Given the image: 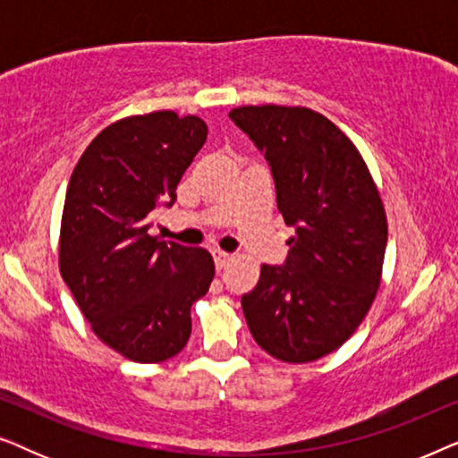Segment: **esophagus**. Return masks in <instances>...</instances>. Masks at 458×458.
<instances>
[{
  "instance_id": "1",
  "label": "esophagus",
  "mask_w": 458,
  "mask_h": 458,
  "mask_svg": "<svg viewBox=\"0 0 458 458\" xmlns=\"http://www.w3.org/2000/svg\"><path fill=\"white\" fill-rule=\"evenodd\" d=\"M212 256H215V267L218 268V271H221L223 267H227V262L231 260V254L223 252V250H215V252H212Z\"/></svg>"
}]
</instances>
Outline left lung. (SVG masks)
<instances>
[{
	"label": "left lung",
	"mask_w": 458,
	"mask_h": 458,
	"mask_svg": "<svg viewBox=\"0 0 458 458\" xmlns=\"http://www.w3.org/2000/svg\"><path fill=\"white\" fill-rule=\"evenodd\" d=\"M229 118L265 154L284 221L296 229L284 265H262L242 309L256 344L284 362L334 352L371 309L387 221L359 149L309 108L242 106Z\"/></svg>",
	"instance_id": "1"
}]
</instances>
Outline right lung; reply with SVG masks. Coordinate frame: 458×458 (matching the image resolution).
<instances>
[{"label":"right lung","instance_id":"1","mask_svg":"<svg viewBox=\"0 0 458 458\" xmlns=\"http://www.w3.org/2000/svg\"><path fill=\"white\" fill-rule=\"evenodd\" d=\"M208 127L171 110L106 127L71 174L62 212L60 273L91 329L124 359L160 362L191 334V304L208 292L204 248L152 237L149 215L173 206Z\"/></svg>","mask_w":458,"mask_h":458}]
</instances>
